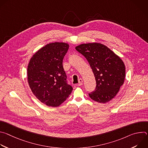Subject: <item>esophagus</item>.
<instances>
[{"mask_svg": "<svg viewBox=\"0 0 148 148\" xmlns=\"http://www.w3.org/2000/svg\"><path fill=\"white\" fill-rule=\"evenodd\" d=\"M82 84H83V80H82V79L80 78V79L78 80V86H81L82 85Z\"/></svg>", "mask_w": 148, "mask_h": 148, "instance_id": "34e87169", "label": "esophagus"}]
</instances>
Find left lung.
Instances as JSON below:
<instances>
[{
	"mask_svg": "<svg viewBox=\"0 0 148 148\" xmlns=\"http://www.w3.org/2000/svg\"><path fill=\"white\" fill-rule=\"evenodd\" d=\"M75 49L88 60L96 80V88L90 97L99 103L112 99L123 85L125 66L122 59L107 46L99 43L81 44Z\"/></svg>",
	"mask_w": 148,
	"mask_h": 148,
	"instance_id": "left-lung-1",
	"label": "left lung"
}]
</instances>
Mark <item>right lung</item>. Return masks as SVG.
<instances>
[{"label":"right lung","mask_w":148,"mask_h":148,"mask_svg":"<svg viewBox=\"0 0 148 148\" xmlns=\"http://www.w3.org/2000/svg\"><path fill=\"white\" fill-rule=\"evenodd\" d=\"M69 48L63 42H54L40 49L27 67L29 87L36 97L49 107H57L73 91L66 81L62 60Z\"/></svg>","instance_id":"obj_1"}]
</instances>
